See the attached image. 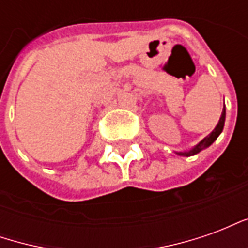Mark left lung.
Masks as SVG:
<instances>
[{
    "instance_id": "obj_1",
    "label": "left lung",
    "mask_w": 248,
    "mask_h": 248,
    "mask_svg": "<svg viewBox=\"0 0 248 248\" xmlns=\"http://www.w3.org/2000/svg\"><path fill=\"white\" fill-rule=\"evenodd\" d=\"M224 119H226V108H223V111H222V115H220V118H219V122L217 124V127L210 133V134L206 137V138H203L197 146H194L191 150L188 151H179L177 153L178 155H183V156H191V155H195L198 153H201L202 150H204L206 147H208L210 145H213V142L217 138L219 137V134L222 133V130H223V126H224Z\"/></svg>"
}]
</instances>
